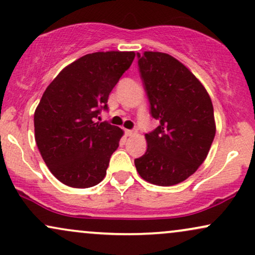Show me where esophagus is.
<instances>
[{"instance_id": "34e87169", "label": "esophagus", "mask_w": 255, "mask_h": 255, "mask_svg": "<svg viewBox=\"0 0 255 255\" xmlns=\"http://www.w3.org/2000/svg\"><path fill=\"white\" fill-rule=\"evenodd\" d=\"M125 133H126V135H127V136H131V135H134V134H135V130L126 129V130H125Z\"/></svg>"}]
</instances>
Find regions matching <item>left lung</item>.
<instances>
[{
	"mask_svg": "<svg viewBox=\"0 0 255 255\" xmlns=\"http://www.w3.org/2000/svg\"><path fill=\"white\" fill-rule=\"evenodd\" d=\"M137 65L149 113L159 126L145 134L147 151L134 164L148 183L174 185L207 158L216 131L213 103L201 82L170 54L137 53Z\"/></svg>",
	"mask_w": 255,
	"mask_h": 255,
	"instance_id": "8db88e82",
	"label": "left lung"
}]
</instances>
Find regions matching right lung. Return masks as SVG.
Here are the masks:
<instances>
[{"label": "right lung", "mask_w": 255, "mask_h": 255, "mask_svg": "<svg viewBox=\"0 0 255 255\" xmlns=\"http://www.w3.org/2000/svg\"><path fill=\"white\" fill-rule=\"evenodd\" d=\"M134 52H95L79 58L52 81L34 113L35 141L58 180L85 189L102 182L121 128L95 122L108 110L109 94L133 63Z\"/></svg>", "instance_id": "1"}]
</instances>
